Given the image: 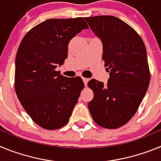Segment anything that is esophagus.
Returning <instances> with one entry per match:
<instances>
[{
    "instance_id": "34e87169",
    "label": "esophagus",
    "mask_w": 161,
    "mask_h": 161,
    "mask_svg": "<svg viewBox=\"0 0 161 161\" xmlns=\"http://www.w3.org/2000/svg\"><path fill=\"white\" fill-rule=\"evenodd\" d=\"M82 80H83V82H84L85 86H86V85H87V82H88V81H89V79H86V78H82Z\"/></svg>"
}]
</instances>
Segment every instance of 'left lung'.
<instances>
[{"mask_svg":"<svg viewBox=\"0 0 161 161\" xmlns=\"http://www.w3.org/2000/svg\"><path fill=\"white\" fill-rule=\"evenodd\" d=\"M103 43V56L109 79L106 84L91 79L94 96L88 103L92 119L100 126L117 129L136 114L150 83L145 44L136 31L117 17L85 18Z\"/></svg>","mask_w":161,"mask_h":161,"instance_id":"1","label":"left lung"}]
</instances>
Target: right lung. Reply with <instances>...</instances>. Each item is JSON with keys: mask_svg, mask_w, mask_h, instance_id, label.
<instances>
[{"mask_svg": "<svg viewBox=\"0 0 161 161\" xmlns=\"http://www.w3.org/2000/svg\"><path fill=\"white\" fill-rule=\"evenodd\" d=\"M87 28L82 18L47 19L21 41L15 60V92L25 111L44 129L66 125L84 87L81 77L67 78L56 68L67 58L69 41Z\"/></svg>", "mask_w": 161, "mask_h": 161, "instance_id": "obj_1", "label": "right lung"}]
</instances>
